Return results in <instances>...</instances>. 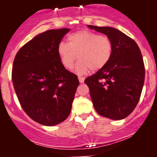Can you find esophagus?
<instances>
[{"label": "esophagus", "mask_w": 157, "mask_h": 157, "mask_svg": "<svg viewBox=\"0 0 157 157\" xmlns=\"http://www.w3.org/2000/svg\"><path fill=\"white\" fill-rule=\"evenodd\" d=\"M78 80H79L80 83L84 82V80H85V78L82 77V76H78Z\"/></svg>", "instance_id": "34e87169"}]
</instances>
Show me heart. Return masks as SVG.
<instances>
[{
  "label": "heart",
  "mask_w": 157,
  "mask_h": 157,
  "mask_svg": "<svg viewBox=\"0 0 157 157\" xmlns=\"http://www.w3.org/2000/svg\"><path fill=\"white\" fill-rule=\"evenodd\" d=\"M113 51L112 42L107 36L99 35L90 30H80L67 37V43L60 42L57 53L62 64L71 69L77 57L78 74H85L92 69L99 71L110 60Z\"/></svg>",
  "instance_id": "heart-1"
}]
</instances>
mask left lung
<instances>
[{
    "instance_id": "left-lung-1",
    "label": "left lung",
    "mask_w": 157,
    "mask_h": 157,
    "mask_svg": "<svg viewBox=\"0 0 157 157\" xmlns=\"http://www.w3.org/2000/svg\"><path fill=\"white\" fill-rule=\"evenodd\" d=\"M88 27L107 35L113 51L103 68L85 79L94 109L111 120L128 116L138 105L145 81V66L137 43L123 32L110 27Z\"/></svg>"
}]
</instances>
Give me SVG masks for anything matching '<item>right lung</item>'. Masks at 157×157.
<instances>
[{"label":"right lung","instance_id":"add662e5","mask_svg":"<svg viewBox=\"0 0 157 157\" xmlns=\"http://www.w3.org/2000/svg\"><path fill=\"white\" fill-rule=\"evenodd\" d=\"M70 29L49 30L35 36L16 53L12 78L19 103L27 116L45 126L67 118L79 82L66 70L57 46Z\"/></svg>","mask_w":157,"mask_h":157}]
</instances>
